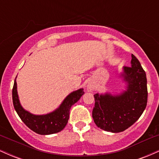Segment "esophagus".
Listing matches in <instances>:
<instances>
[{"label":"esophagus","mask_w":159,"mask_h":159,"mask_svg":"<svg viewBox=\"0 0 159 159\" xmlns=\"http://www.w3.org/2000/svg\"><path fill=\"white\" fill-rule=\"evenodd\" d=\"M95 89V86L93 83H88V84L87 86V90L88 92H92Z\"/></svg>","instance_id":"esophagus-1"}]
</instances>
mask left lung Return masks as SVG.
I'll return each mask as SVG.
<instances>
[{"label": "left lung", "mask_w": 159, "mask_h": 159, "mask_svg": "<svg viewBox=\"0 0 159 159\" xmlns=\"http://www.w3.org/2000/svg\"><path fill=\"white\" fill-rule=\"evenodd\" d=\"M120 78L125 90L119 94L94 95L93 118L98 128L106 132H121L140 118L147 103V75L139 61L132 54L131 66H124Z\"/></svg>", "instance_id": "obj_1"}]
</instances>
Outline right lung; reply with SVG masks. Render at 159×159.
<instances>
[{
  "instance_id": "right-lung-1",
  "label": "right lung",
  "mask_w": 159,
  "mask_h": 159,
  "mask_svg": "<svg viewBox=\"0 0 159 159\" xmlns=\"http://www.w3.org/2000/svg\"><path fill=\"white\" fill-rule=\"evenodd\" d=\"M84 92L81 88L73 91L64 98L57 108L46 114L36 115L25 110L20 103L17 91L16 78L12 89V102L14 108L21 120L29 129L43 135L55 134L64 129L69 117V110L83 96Z\"/></svg>"
}]
</instances>
